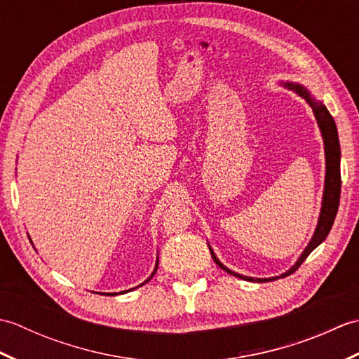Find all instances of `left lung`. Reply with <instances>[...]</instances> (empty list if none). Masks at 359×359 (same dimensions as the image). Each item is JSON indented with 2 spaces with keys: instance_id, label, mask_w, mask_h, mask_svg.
Masks as SVG:
<instances>
[{
  "instance_id": "obj_1",
  "label": "left lung",
  "mask_w": 359,
  "mask_h": 359,
  "mask_svg": "<svg viewBox=\"0 0 359 359\" xmlns=\"http://www.w3.org/2000/svg\"><path fill=\"white\" fill-rule=\"evenodd\" d=\"M290 89H294L297 94L301 97L306 98L309 102V104L311 106V109L315 112V117L318 120V125L321 128L323 133V139H324V144H325V188H324V199H323V210H321V216H319V222L316 226V231L311 238L309 247L304 250L302 256L297 259V262L293 265V269H290L287 273L282 274L279 278H285L290 276V274L294 273L297 269H299L301 264L306 261L307 256L313 251L319 243H321L327 234L330 233L334 217H337V212L339 208V197H341V170H339V160H341V148H339V139H338V129L337 125H334V120L330 116L329 109L321 102H316L313 97L310 95L309 90L301 86V85H293V83H287L285 85ZM211 251V256L215 259V262L220 266V269L225 270L226 273L233 274L236 278H242L245 280H251V282H266V280H274L278 278H271V279H255V278H248V276H242V274L234 273L231 270H228L225 265H222L219 262V259Z\"/></svg>"
}]
</instances>
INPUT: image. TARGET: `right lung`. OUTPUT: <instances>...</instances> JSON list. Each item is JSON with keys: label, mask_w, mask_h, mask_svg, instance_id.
Instances as JSON below:
<instances>
[{"label": "right lung", "mask_w": 359, "mask_h": 359, "mask_svg": "<svg viewBox=\"0 0 359 359\" xmlns=\"http://www.w3.org/2000/svg\"><path fill=\"white\" fill-rule=\"evenodd\" d=\"M156 270H157V265H156ZM156 270H154V273H156ZM154 273H152V274H154ZM148 282V280H147ZM121 293H125V292H121ZM111 294H116V293H111Z\"/></svg>", "instance_id": "obj_1"}]
</instances>
